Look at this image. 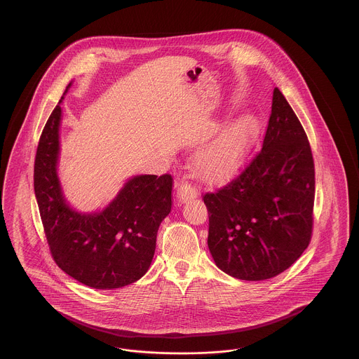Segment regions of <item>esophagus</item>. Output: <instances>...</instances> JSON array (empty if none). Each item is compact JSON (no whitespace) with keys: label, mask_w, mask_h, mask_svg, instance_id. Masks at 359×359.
I'll return each mask as SVG.
<instances>
[{"label":"esophagus","mask_w":359,"mask_h":359,"mask_svg":"<svg viewBox=\"0 0 359 359\" xmlns=\"http://www.w3.org/2000/svg\"><path fill=\"white\" fill-rule=\"evenodd\" d=\"M176 196H177V201H179V202H187L189 199L198 196V189H196L195 186H192L191 183L182 180V182L177 184Z\"/></svg>","instance_id":"1"}]
</instances>
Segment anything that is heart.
<instances>
[{"mask_svg":"<svg viewBox=\"0 0 359 359\" xmlns=\"http://www.w3.org/2000/svg\"><path fill=\"white\" fill-rule=\"evenodd\" d=\"M256 130L250 117L241 118L218 137L205 144L195 156V165L208 179H219L231 171Z\"/></svg>","mask_w":359,"mask_h":359,"instance_id":"1","label":"heart"}]
</instances>
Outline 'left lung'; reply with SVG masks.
I'll use <instances>...</instances> for the list:
<instances>
[{
	"mask_svg": "<svg viewBox=\"0 0 359 359\" xmlns=\"http://www.w3.org/2000/svg\"><path fill=\"white\" fill-rule=\"evenodd\" d=\"M315 165L307 135L276 87L262 149L226 186L203 195L208 249L239 280L284 272L309 245Z\"/></svg>",
	"mask_w": 359,
	"mask_h": 359,
	"instance_id": "8db88e82",
	"label": "left lung"
}]
</instances>
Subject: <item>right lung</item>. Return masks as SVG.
<instances>
[{
  "instance_id": "obj_1",
  "label": "right lung",
  "mask_w": 359,
  "mask_h": 359,
  "mask_svg": "<svg viewBox=\"0 0 359 359\" xmlns=\"http://www.w3.org/2000/svg\"><path fill=\"white\" fill-rule=\"evenodd\" d=\"M60 120L57 104L43 129L34 158V195L52 258L87 287L122 288L140 280L151 266L158 226L171 212L173 179L168 173L138 175L101 212L72 210L56 172Z\"/></svg>"
}]
</instances>
